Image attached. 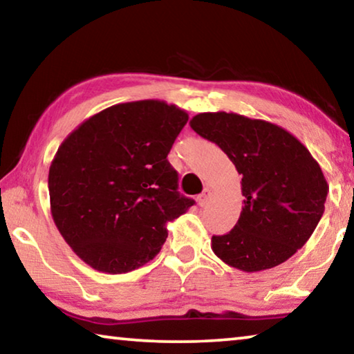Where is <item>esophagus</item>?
Segmentation results:
<instances>
[{
    "label": "esophagus",
    "mask_w": 354,
    "mask_h": 354,
    "mask_svg": "<svg viewBox=\"0 0 354 354\" xmlns=\"http://www.w3.org/2000/svg\"><path fill=\"white\" fill-rule=\"evenodd\" d=\"M209 198H211V189H205L203 194L198 195V205L205 206L207 201H209Z\"/></svg>",
    "instance_id": "34e87169"
}]
</instances>
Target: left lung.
<instances>
[{"label":"left lung","instance_id":"left-lung-1","mask_svg":"<svg viewBox=\"0 0 354 354\" xmlns=\"http://www.w3.org/2000/svg\"><path fill=\"white\" fill-rule=\"evenodd\" d=\"M189 124L243 175V211L232 232L212 236V252L244 272L287 261L324 212L329 186L318 162L293 133L269 121L216 111L195 115Z\"/></svg>","mask_w":354,"mask_h":354}]
</instances>
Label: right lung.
<instances>
[{"mask_svg": "<svg viewBox=\"0 0 354 354\" xmlns=\"http://www.w3.org/2000/svg\"><path fill=\"white\" fill-rule=\"evenodd\" d=\"M187 120L165 100L116 104L59 145L48 170L50 211L88 266L122 274L147 265L165 243L167 223L194 205L167 160Z\"/></svg>", "mask_w": 354, "mask_h": 354, "instance_id": "obj_1", "label": "right lung"}]
</instances>
